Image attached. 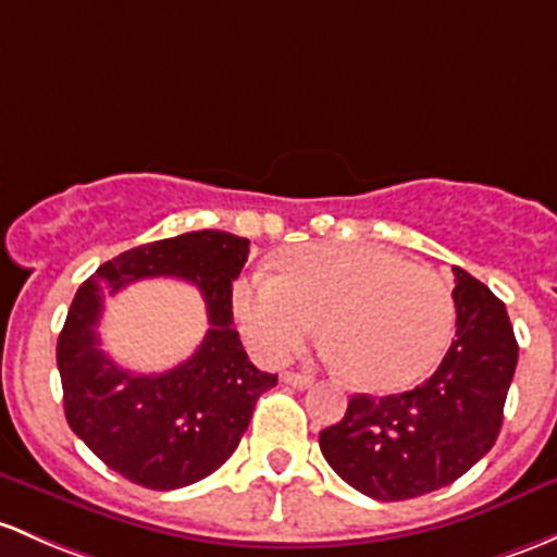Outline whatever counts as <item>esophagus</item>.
Wrapping results in <instances>:
<instances>
[{"label":"esophagus","instance_id":"esophagus-1","mask_svg":"<svg viewBox=\"0 0 557 557\" xmlns=\"http://www.w3.org/2000/svg\"><path fill=\"white\" fill-rule=\"evenodd\" d=\"M283 382L294 386V389H307V386H312V379H309L307 373H296V371H285Z\"/></svg>","mask_w":557,"mask_h":557}]
</instances>
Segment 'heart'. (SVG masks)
Instances as JSON below:
<instances>
[{
	"instance_id": "1",
	"label": "heart",
	"mask_w": 557,
	"mask_h": 557,
	"mask_svg": "<svg viewBox=\"0 0 557 557\" xmlns=\"http://www.w3.org/2000/svg\"><path fill=\"white\" fill-rule=\"evenodd\" d=\"M234 312L263 360L283 362L325 318L344 373L366 392H397L437 366L454 327L441 274L376 245H304L285 274L256 272L234 290Z\"/></svg>"
}]
</instances>
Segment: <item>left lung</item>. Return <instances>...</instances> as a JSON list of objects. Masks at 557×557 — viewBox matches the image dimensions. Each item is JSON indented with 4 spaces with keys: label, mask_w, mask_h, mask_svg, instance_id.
Instances as JSON below:
<instances>
[{
    "label": "left lung",
    "mask_w": 557,
    "mask_h": 557,
    "mask_svg": "<svg viewBox=\"0 0 557 557\" xmlns=\"http://www.w3.org/2000/svg\"><path fill=\"white\" fill-rule=\"evenodd\" d=\"M456 336L437 371L400 395H355L338 424L320 432L336 475L379 502L450 485L496 443L518 366V342L499 301L454 267Z\"/></svg>",
    "instance_id": "obj_1"
}]
</instances>
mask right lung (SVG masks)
Here are the masks:
<instances>
[{
    "mask_svg": "<svg viewBox=\"0 0 557 557\" xmlns=\"http://www.w3.org/2000/svg\"><path fill=\"white\" fill-rule=\"evenodd\" d=\"M248 239L202 230L138 245L82 283L58 336L63 411L74 435L109 470L173 491L219 470L248 430L256 400L277 384L245 355L232 318V280ZM146 276H178L201 290L211 327L198 352L162 374H131L100 349L102 294Z\"/></svg>",
    "mask_w": 557,
    "mask_h": 557,
    "instance_id": "1",
    "label": "right lung"
}]
</instances>
